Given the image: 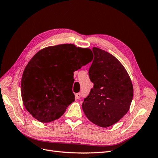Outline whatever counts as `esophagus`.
I'll return each mask as SVG.
<instances>
[{
	"label": "esophagus",
	"instance_id": "1",
	"mask_svg": "<svg viewBox=\"0 0 158 158\" xmlns=\"http://www.w3.org/2000/svg\"><path fill=\"white\" fill-rule=\"evenodd\" d=\"M81 97V94L80 93H78V94H75V98L76 99H79Z\"/></svg>",
	"mask_w": 158,
	"mask_h": 158
}]
</instances>
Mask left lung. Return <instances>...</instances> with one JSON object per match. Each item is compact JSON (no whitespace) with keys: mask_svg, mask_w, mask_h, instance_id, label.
Returning <instances> with one entry per match:
<instances>
[{"mask_svg":"<svg viewBox=\"0 0 158 158\" xmlns=\"http://www.w3.org/2000/svg\"><path fill=\"white\" fill-rule=\"evenodd\" d=\"M89 69L94 87L82 105L85 116L99 127L113 125L128 111L133 98L131 80L123 64L108 52L92 49Z\"/></svg>","mask_w":158,"mask_h":158,"instance_id":"8db88e82","label":"left lung"}]
</instances>
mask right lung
I'll use <instances>...</instances> for the list:
<instances>
[{"instance_id":"right-lung-1","label":"right lung","mask_w":158,"mask_h":158,"mask_svg":"<svg viewBox=\"0 0 158 158\" xmlns=\"http://www.w3.org/2000/svg\"><path fill=\"white\" fill-rule=\"evenodd\" d=\"M91 50L73 44L47 47L33 56L21 81L23 103L41 123L60 118L75 100L74 72L89 63Z\"/></svg>"}]
</instances>
